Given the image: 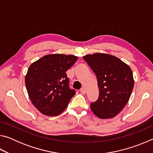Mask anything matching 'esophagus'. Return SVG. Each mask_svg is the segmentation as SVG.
Segmentation results:
<instances>
[{"label":"esophagus","instance_id":"1","mask_svg":"<svg viewBox=\"0 0 153 153\" xmlns=\"http://www.w3.org/2000/svg\"><path fill=\"white\" fill-rule=\"evenodd\" d=\"M80 92H81V93H82L83 94H84L85 93H86V90H85L84 88H82L81 89H80Z\"/></svg>","mask_w":153,"mask_h":153}]
</instances>
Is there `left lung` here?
<instances>
[{
    "mask_svg": "<svg viewBox=\"0 0 153 153\" xmlns=\"http://www.w3.org/2000/svg\"><path fill=\"white\" fill-rule=\"evenodd\" d=\"M83 59L97 76L99 97L90 103L94 115L110 119L120 113L128 103L134 80L130 67L115 56L103 53L87 55Z\"/></svg>",
    "mask_w": 153,
    "mask_h": 153,
    "instance_id": "obj_1",
    "label": "left lung"
}]
</instances>
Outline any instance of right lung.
Instances as JSON below:
<instances>
[{"label":"right lung","instance_id":"add662e5","mask_svg":"<svg viewBox=\"0 0 153 153\" xmlns=\"http://www.w3.org/2000/svg\"><path fill=\"white\" fill-rule=\"evenodd\" d=\"M74 55L44 56L30 66L25 78L31 101L40 113L56 116L65 109L76 91L69 86L66 71L76 63Z\"/></svg>","mask_w":153,"mask_h":153}]
</instances>
